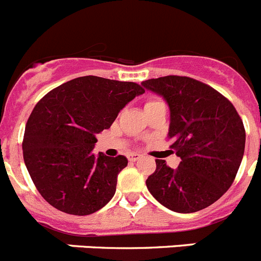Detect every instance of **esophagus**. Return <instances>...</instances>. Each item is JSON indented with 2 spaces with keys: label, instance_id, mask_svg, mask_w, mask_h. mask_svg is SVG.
<instances>
[{
  "label": "esophagus",
  "instance_id": "esophagus-1",
  "mask_svg": "<svg viewBox=\"0 0 261 261\" xmlns=\"http://www.w3.org/2000/svg\"><path fill=\"white\" fill-rule=\"evenodd\" d=\"M128 161H131V162H135V161L140 160L142 158V154H139V153H130V154L127 155Z\"/></svg>",
  "mask_w": 261,
  "mask_h": 261
}]
</instances>
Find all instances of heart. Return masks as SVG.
Masks as SVG:
<instances>
[{
  "label": "heart",
  "instance_id": "1",
  "mask_svg": "<svg viewBox=\"0 0 261 261\" xmlns=\"http://www.w3.org/2000/svg\"><path fill=\"white\" fill-rule=\"evenodd\" d=\"M161 100H158V99H149V100L147 101V103H145V107H149V106H153V104H155V103H160Z\"/></svg>",
  "mask_w": 261,
  "mask_h": 261
}]
</instances>
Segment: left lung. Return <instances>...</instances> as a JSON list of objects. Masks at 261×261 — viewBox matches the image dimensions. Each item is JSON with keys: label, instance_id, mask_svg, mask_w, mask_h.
<instances>
[{"label": "left lung", "instance_id": "8db88e82", "mask_svg": "<svg viewBox=\"0 0 261 261\" xmlns=\"http://www.w3.org/2000/svg\"><path fill=\"white\" fill-rule=\"evenodd\" d=\"M142 85L169 104L170 148L181 160L176 170L155 160L148 191L175 213L206 208L229 189L240 169L246 142L240 114L220 92L191 77L165 75Z\"/></svg>", "mask_w": 261, "mask_h": 261}]
</instances>
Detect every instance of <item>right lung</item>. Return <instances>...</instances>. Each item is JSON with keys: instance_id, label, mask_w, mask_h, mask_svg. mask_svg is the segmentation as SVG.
<instances>
[{"instance_id": "right-lung-1", "label": "right lung", "mask_w": 261, "mask_h": 261, "mask_svg": "<svg viewBox=\"0 0 261 261\" xmlns=\"http://www.w3.org/2000/svg\"><path fill=\"white\" fill-rule=\"evenodd\" d=\"M143 92L135 82L85 75L36 104L27 121L23 157L36 188L53 207L84 216L111 201L127 158L96 157L95 135L111 127L119 111Z\"/></svg>"}]
</instances>
